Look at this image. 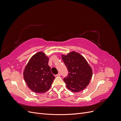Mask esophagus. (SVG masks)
<instances>
[{
    "label": "esophagus",
    "mask_w": 121,
    "mask_h": 121,
    "mask_svg": "<svg viewBox=\"0 0 121 121\" xmlns=\"http://www.w3.org/2000/svg\"><path fill=\"white\" fill-rule=\"evenodd\" d=\"M56 76H57V77H60V76H61V74H60V73H58V74H57L56 75Z\"/></svg>",
    "instance_id": "1"
}]
</instances>
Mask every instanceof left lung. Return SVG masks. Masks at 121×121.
<instances>
[{
    "mask_svg": "<svg viewBox=\"0 0 121 121\" xmlns=\"http://www.w3.org/2000/svg\"><path fill=\"white\" fill-rule=\"evenodd\" d=\"M68 69L69 74L64 79L66 86L72 92H80L88 85L92 76V69L81 54L72 52L61 55Z\"/></svg>",
    "mask_w": 121,
    "mask_h": 121,
    "instance_id": "left-lung-1",
    "label": "left lung"
}]
</instances>
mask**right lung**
<instances>
[{
    "label": "right lung",
    "instance_id": "add662e5",
    "mask_svg": "<svg viewBox=\"0 0 121 121\" xmlns=\"http://www.w3.org/2000/svg\"><path fill=\"white\" fill-rule=\"evenodd\" d=\"M49 58L42 52L33 56L29 60L23 72L25 81L32 91L43 93L48 91L55 78L51 72Z\"/></svg>",
    "mask_w": 121,
    "mask_h": 121
}]
</instances>
